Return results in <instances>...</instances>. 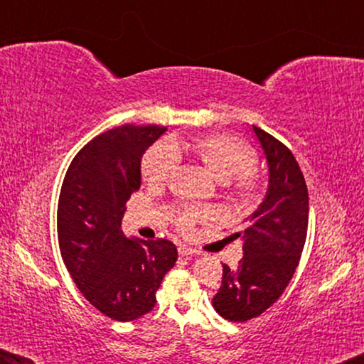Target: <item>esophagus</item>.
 <instances>
[{
    "label": "esophagus",
    "instance_id": "obj_1",
    "mask_svg": "<svg viewBox=\"0 0 364 364\" xmlns=\"http://www.w3.org/2000/svg\"><path fill=\"white\" fill-rule=\"evenodd\" d=\"M178 255L188 257V255H200V252L196 250V248H191L187 245H178Z\"/></svg>",
    "mask_w": 364,
    "mask_h": 364
}]
</instances>
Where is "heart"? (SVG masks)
<instances>
[{
	"label": "heart",
	"mask_w": 364,
	"mask_h": 364,
	"mask_svg": "<svg viewBox=\"0 0 364 364\" xmlns=\"http://www.w3.org/2000/svg\"><path fill=\"white\" fill-rule=\"evenodd\" d=\"M186 159L202 166L217 182L230 187L238 200L248 203L257 197L258 182L252 172L255 154L245 142L228 134L176 137L166 144H157L142 159L144 182L151 187H162L176 164ZM205 215V212L197 208H183L176 215V223L182 232H188L198 218Z\"/></svg>",
	"instance_id": "b5f03b06"
}]
</instances>
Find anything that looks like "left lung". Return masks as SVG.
Returning <instances> with one entry per match:
<instances>
[{
  "label": "left lung",
  "instance_id": "1",
  "mask_svg": "<svg viewBox=\"0 0 364 364\" xmlns=\"http://www.w3.org/2000/svg\"><path fill=\"white\" fill-rule=\"evenodd\" d=\"M252 129L267 159L268 188L242 230L232 235L243 242V258L235 270L223 265L222 287L212 300L228 321L257 318L280 298L300 262L308 230V188L296 159L278 139Z\"/></svg>",
  "mask_w": 364,
  "mask_h": 364
}]
</instances>
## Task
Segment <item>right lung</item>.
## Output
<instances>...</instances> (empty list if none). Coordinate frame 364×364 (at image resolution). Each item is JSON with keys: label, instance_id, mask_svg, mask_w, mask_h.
<instances>
[{"label": "right lung", "instance_id": "right-lung-1", "mask_svg": "<svg viewBox=\"0 0 364 364\" xmlns=\"http://www.w3.org/2000/svg\"><path fill=\"white\" fill-rule=\"evenodd\" d=\"M167 127H114L73 159L58 202L59 250L84 298L102 315L132 321L156 306L162 278L177 262L172 242L127 238L126 202L141 187V159Z\"/></svg>", "mask_w": 364, "mask_h": 364}]
</instances>
